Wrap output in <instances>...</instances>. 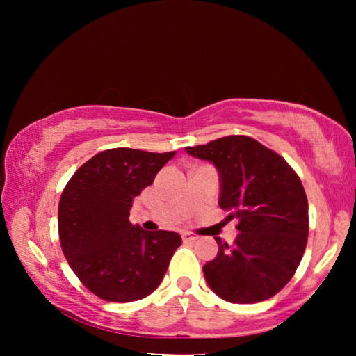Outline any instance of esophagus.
Instances as JSON below:
<instances>
[{
    "label": "esophagus",
    "instance_id": "esophagus-1",
    "mask_svg": "<svg viewBox=\"0 0 356 356\" xmlns=\"http://www.w3.org/2000/svg\"><path fill=\"white\" fill-rule=\"evenodd\" d=\"M182 238H184V242H196L200 237L193 232H182Z\"/></svg>",
    "mask_w": 356,
    "mask_h": 356
}]
</instances>
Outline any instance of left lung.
<instances>
[{
	"label": "left lung",
	"instance_id": "8db88e82",
	"mask_svg": "<svg viewBox=\"0 0 356 356\" xmlns=\"http://www.w3.org/2000/svg\"><path fill=\"white\" fill-rule=\"evenodd\" d=\"M213 163L220 174V207L238 220L232 246L204 265L210 289L231 303H259L284 287L308 242V197L287 161L250 136L231 135L185 147Z\"/></svg>",
	"mask_w": 356,
	"mask_h": 356
}]
</instances>
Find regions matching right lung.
Wrapping results in <instances>:
<instances>
[{"mask_svg":"<svg viewBox=\"0 0 356 356\" xmlns=\"http://www.w3.org/2000/svg\"><path fill=\"white\" fill-rule=\"evenodd\" d=\"M176 152L116 147L94 155L65 185L59 242L84 286L105 301L141 300L160 286L182 238L129 221L134 200Z\"/></svg>","mask_w":356,"mask_h":356,"instance_id":"add662e5","label":"right lung"}]
</instances>
